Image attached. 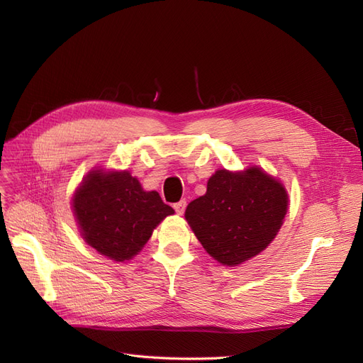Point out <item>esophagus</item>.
Instances as JSON below:
<instances>
[{
	"mask_svg": "<svg viewBox=\"0 0 363 363\" xmlns=\"http://www.w3.org/2000/svg\"><path fill=\"white\" fill-rule=\"evenodd\" d=\"M184 208H186V200H182L179 203L174 204V211L177 215H183L184 213Z\"/></svg>",
	"mask_w": 363,
	"mask_h": 363,
	"instance_id": "esophagus-1",
	"label": "esophagus"
}]
</instances>
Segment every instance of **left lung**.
Wrapping results in <instances>:
<instances>
[{"label":"left lung","instance_id":"obj_1","mask_svg":"<svg viewBox=\"0 0 363 363\" xmlns=\"http://www.w3.org/2000/svg\"><path fill=\"white\" fill-rule=\"evenodd\" d=\"M289 196L283 183L259 167L218 169L184 218L203 248L225 267H238L265 250L284 221Z\"/></svg>","mask_w":363,"mask_h":363}]
</instances>
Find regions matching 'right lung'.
<instances>
[{
  "label": "right lung",
  "mask_w": 363,
  "mask_h": 363,
  "mask_svg": "<svg viewBox=\"0 0 363 363\" xmlns=\"http://www.w3.org/2000/svg\"><path fill=\"white\" fill-rule=\"evenodd\" d=\"M84 242L115 262L133 259L174 208L156 191H144L128 171L92 169L72 195Z\"/></svg>",
  "instance_id": "right-lung-1"
}]
</instances>
